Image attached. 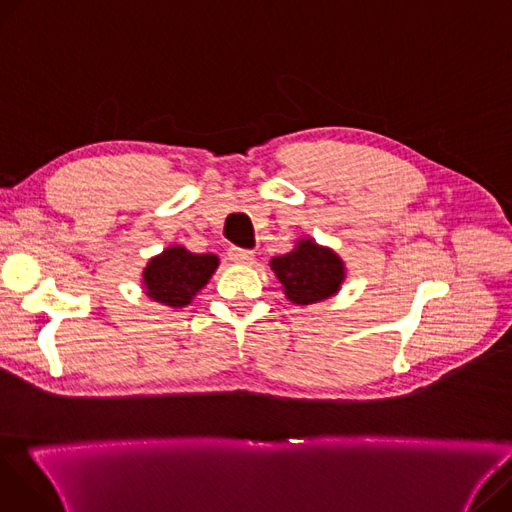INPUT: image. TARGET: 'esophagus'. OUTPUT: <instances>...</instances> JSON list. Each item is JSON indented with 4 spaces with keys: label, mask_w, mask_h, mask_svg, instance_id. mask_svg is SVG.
<instances>
[{
    "label": "esophagus",
    "mask_w": 512,
    "mask_h": 512,
    "mask_svg": "<svg viewBox=\"0 0 512 512\" xmlns=\"http://www.w3.org/2000/svg\"><path fill=\"white\" fill-rule=\"evenodd\" d=\"M228 259H230L232 263H238V265H249V263H253L255 255H253V251H247V249L230 247V249H228Z\"/></svg>",
    "instance_id": "34e87169"
}]
</instances>
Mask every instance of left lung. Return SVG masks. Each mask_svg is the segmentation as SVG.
<instances>
[{
  "mask_svg": "<svg viewBox=\"0 0 512 512\" xmlns=\"http://www.w3.org/2000/svg\"><path fill=\"white\" fill-rule=\"evenodd\" d=\"M286 298L296 306L323 302L342 290L346 282V263L333 249L319 245L311 236H300L292 251L271 257Z\"/></svg>",
  "mask_w": 512,
  "mask_h": 512,
  "instance_id": "left-lung-1",
  "label": "left lung"
}]
</instances>
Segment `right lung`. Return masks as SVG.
Wrapping results in <instances>:
<instances>
[{
  "label": "right lung",
  "mask_w": 512,
  "mask_h": 512,
  "mask_svg": "<svg viewBox=\"0 0 512 512\" xmlns=\"http://www.w3.org/2000/svg\"><path fill=\"white\" fill-rule=\"evenodd\" d=\"M218 265L220 257L214 253H191L183 245H170L144 267V294L173 311L185 309L208 286Z\"/></svg>",
  "instance_id": "obj_1"
}]
</instances>
